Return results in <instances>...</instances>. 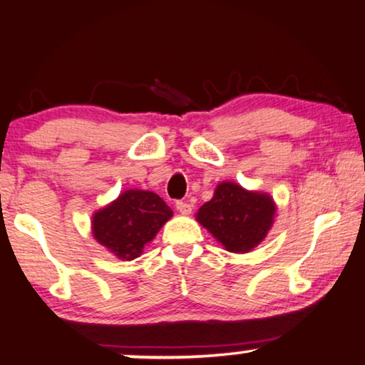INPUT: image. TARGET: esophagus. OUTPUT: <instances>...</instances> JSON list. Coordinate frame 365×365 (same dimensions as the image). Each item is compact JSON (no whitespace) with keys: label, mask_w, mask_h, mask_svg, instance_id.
I'll list each match as a JSON object with an SVG mask.
<instances>
[{"label":"esophagus","mask_w":365,"mask_h":365,"mask_svg":"<svg viewBox=\"0 0 365 365\" xmlns=\"http://www.w3.org/2000/svg\"><path fill=\"white\" fill-rule=\"evenodd\" d=\"M177 210L180 212V214L188 215V214H192V205L187 204V202H177Z\"/></svg>","instance_id":"34e87169"}]
</instances>
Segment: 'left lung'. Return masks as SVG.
Returning a JSON list of instances; mask_svg holds the SVG:
<instances>
[{"label": "left lung", "mask_w": 365, "mask_h": 365, "mask_svg": "<svg viewBox=\"0 0 365 365\" xmlns=\"http://www.w3.org/2000/svg\"><path fill=\"white\" fill-rule=\"evenodd\" d=\"M276 204L266 192L220 182L214 197L198 209L197 222L209 230L225 251L246 255L259 246L274 224Z\"/></svg>", "instance_id": "left-lung-1"}]
</instances>
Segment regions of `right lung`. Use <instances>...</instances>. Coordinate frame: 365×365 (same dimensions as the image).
Listing matches in <instances>:
<instances>
[{
    "mask_svg": "<svg viewBox=\"0 0 365 365\" xmlns=\"http://www.w3.org/2000/svg\"><path fill=\"white\" fill-rule=\"evenodd\" d=\"M173 210L155 192L129 188L92 214V237L121 261L143 255Z\"/></svg>",
    "mask_w": 365,
    "mask_h": 365,
    "instance_id": "1",
    "label": "right lung"
}]
</instances>
